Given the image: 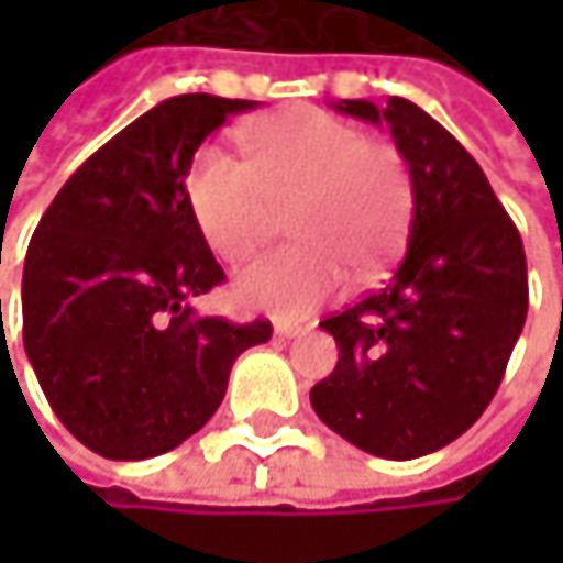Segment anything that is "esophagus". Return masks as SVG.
Instances as JSON below:
<instances>
[{
	"label": "esophagus",
	"mask_w": 563,
	"mask_h": 563,
	"mask_svg": "<svg viewBox=\"0 0 563 563\" xmlns=\"http://www.w3.org/2000/svg\"><path fill=\"white\" fill-rule=\"evenodd\" d=\"M274 332H277L280 339H299V335H306L309 329H306V325H299V322H277V325H274Z\"/></svg>",
	"instance_id": "esophagus-1"
}]
</instances>
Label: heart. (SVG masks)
Masks as SVG:
<instances>
[{
  "label": "heart",
  "mask_w": 563,
  "mask_h": 563,
  "mask_svg": "<svg viewBox=\"0 0 563 563\" xmlns=\"http://www.w3.org/2000/svg\"><path fill=\"white\" fill-rule=\"evenodd\" d=\"M247 163L205 146L185 178L188 208L211 251L228 264L251 261L289 211L299 241L238 277V299L271 316H306L332 299L349 267L378 274L407 238L413 175L404 153L319 107H289L241 136Z\"/></svg>",
  "instance_id": "1"
}]
</instances>
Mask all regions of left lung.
<instances>
[{
    "mask_svg": "<svg viewBox=\"0 0 563 563\" xmlns=\"http://www.w3.org/2000/svg\"><path fill=\"white\" fill-rule=\"evenodd\" d=\"M335 110L391 126L413 221L391 280L319 322L339 365L309 400L358 450L413 460L466 433L499 391L528 312L525 247L479 163L417 103Z\"/></svg>",
    "mask_w": 563,
    "mask_h": 563,
    "instance_id": "1",
    "label": "left lung"
}]
</instances>
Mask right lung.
I'll return each mask as SVG.
<instances>
[{
	"label": "right lung",
	"mask_w": 563,
	"mask_h": 563,
	"mask_svg": "<svg viewBox=\"0 0 563 563\" xmlns=\"http://www.w3.org/2000/svg\"><path fill=\"white\" fill-rule=\"evenodd\" d=\"M211 93L169 97L103 143L42 214L22 274V335L57 420L107 460H150L221 407L234 358L267 319L198 316L224 283L188 208L195 150L231 113Z\"/></svg>",
	"instance_id": "1"
}]
</instances>
